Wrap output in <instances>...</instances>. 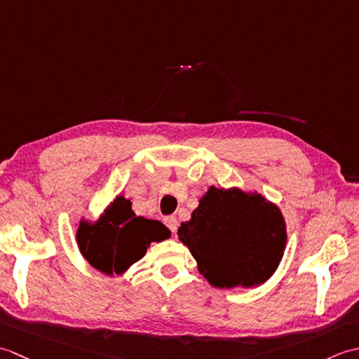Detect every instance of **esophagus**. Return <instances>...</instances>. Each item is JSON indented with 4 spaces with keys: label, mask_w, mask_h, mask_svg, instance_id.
Masks as SVG:
<instances>
[{
    "label": "esophagus",
    "mask_w": 359,
    "mask_h": 359,
    "mask_svg": "<svg viewBox=\"0 0 359 359\" xmlns=\"http://www.w3.org/2000/svg\"><path fill=\"white\" fill-rule=\"evenodd\" d=\"M165 225L170 228L172 233H175V231H177L179 222H177V219H175V216H168V217H165Z\"/></svg>",
    "instance_id": "esophagus-1"
}]
</instances>
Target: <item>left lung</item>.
Segmentation results:
<instances>
[{"label":"left lung","mask_w":359,"mask_h":359,"mask_svg":"<svg viewBox=\"0 0 359 359\" xmlns=\"http://www.w3.org/2000/svg\"><path fill=\"white\" fill-rule=\"evenodd\" d=\"M177 234L197 270L217 288L264 284L287 243L285 220L276 205L239 188L210 187Z\"/></svg>","instance_id":"8db88e82"}]
</instances>
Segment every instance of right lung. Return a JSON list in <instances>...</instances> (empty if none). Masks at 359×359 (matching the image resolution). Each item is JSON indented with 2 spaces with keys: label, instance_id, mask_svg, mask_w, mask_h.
I'll return each mask as SVG.
<instances>
[{
  "label": "right lung",
  "instance_id": "right-lung-1",
  "mask_svg": "<svg viewBox=\"0 0 359 359\" xmlns=\"http://www.w3.org/2000/svg\"><path fill=\"white\" fill-rule=\"evenodd\" d=\"M131 201L117 196L95 222L81 220L77 243L83 257L108 276L125 273L147 253L151 242H162L171 231L158 220L135 216Z\"/></svg>",
  "mask_w": 359,
  "mask_h": 359
}]
</instances>
